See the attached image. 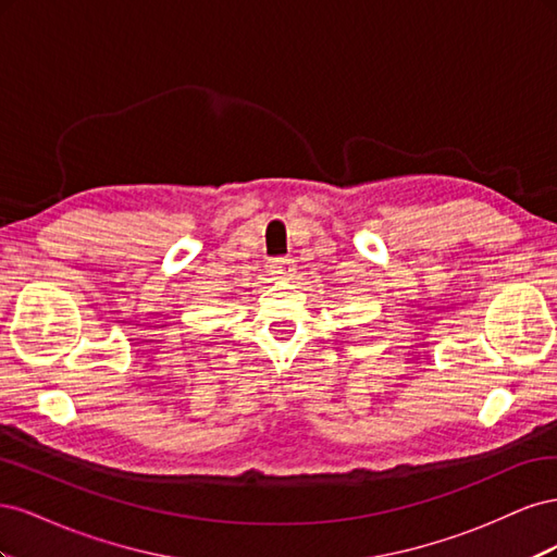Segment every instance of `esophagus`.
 Here are the masks:
<instances>
[{"instance_id":"34e87169","label":"esophagus","mask_w":557,"mask_h":557,"mask_svg":"<svg viewBox=\"0 0 557 557\" xmlns=\"http://www.w3.org/2000/svg\"><path fill=\"white\" fill-rule=\"evenodd\" d=\"M269 272H272L274 278H281V281L290 278L293 276V262L285 260V258H276V260L269 262Z\"/></svg>"}]
</instances>
